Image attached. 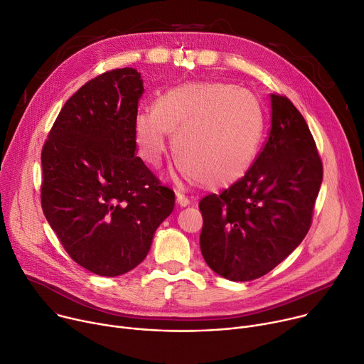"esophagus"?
I'll use <instances>...</instances> for the list:
<instances>
[{
	"mask_svg": "<svg viewBox=\"0 0 364 364\" xmlns=\"http://www.w3.org/2000/svg\"><path fill=\"white\" fill-rule=\"evenodd\" d=\"M177 205L178 206H181V208H186V206H188L190 205V200L187 199V197L184 196V194H181V193H177Z\"/></svg>",
	"mask_w": 364,
	"mask_h": 364,
	"instance_id": "esophagus-1",
	"label": "esophagus"
}]
</instances>
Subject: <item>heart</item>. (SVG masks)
I'll return each instance as SVG.
<instances>
[{"mask_svg": "<svg viewBox=\"0 0 364 364\" xmlns=\"http://www.w3.org/2000/svg\"><path fill=\"white\" fill-rule=\"evenodd\" d=\"M264 126L262 107L251 91L223 82H184L164 91L154 109L138 112L135 141L144 161L159 167L168 132L186 174L216 188L248 173Z\"/></svg>", "mask_w": 364, "mask_h": 364, "instance_id": "1", "label": "heart"}]
</instances>
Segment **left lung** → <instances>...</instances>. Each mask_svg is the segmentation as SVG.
Listing matches in <instances>:
<instances>
[{
	"label": "left lung",
	"mask_w": 364,
	"mask_h": 364,
	"mask_svg": "<svg viewBox=\"0 0 364 364\" xmlns=\"http://www.w3.org/2000/svg\"><path fill=\"white\" fill-rule=\"evenodd\" d=\"M267 142L248 173L200 200V250L208 266L232 282L272 272L306 237L322 183V161L293 103L272 94Z\"/></svg>",
	"instance_id": "left-lung-1"
}]
</instances>
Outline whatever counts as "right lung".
<instances>
[{"label":"right lung","instance_id":"1","mask_svg":"<svg viewBox=\"0 0 364 364\" xmlns=\"http://www.w3.org/2000/svg\"><path fill=\"white\" fill-rule=\"evenodd\" d=\"M142 94L134 68L95 77L65 103L42 149L43 213L65 251L98 276L141 264L174 209V191L136 156Z\"/></svg>","mask_w":364,"mask_h":364}]
</instances>
